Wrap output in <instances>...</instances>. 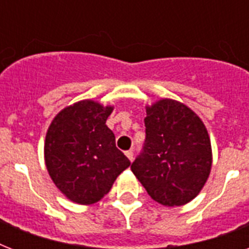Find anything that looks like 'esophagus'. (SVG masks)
Returning a JSON list of instances; mask_svg holds the SVG:
<instances>
[{"label": "esophagus", "mask_w": 249, "mask_h": 249, "mask_svg": "<svg viewBox=\"0 0 249 249\" xmlns=\"http://www.w3.org/2000/svg\"><path fill=\"white\" fill-rule=\"evenodd\" d=\"M125 155H126V158H128V159L132 161V160H133V151H132V150H129V151L125 152Z\"/></svg>", "instance_id": "obj_1"}]
</instances>
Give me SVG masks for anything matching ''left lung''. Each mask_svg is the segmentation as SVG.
Wrapping results in <instances>:
<instances>
[{
    "label": "left lung",
    "mask_w": 249,
    "mask_h": 249,
    "mask_svg": "<svg viewBox=\"0 0 249 249\" xmlns=\"http://www.w3.org/2000/svg\"><path fill=\"white\" fill-rule=\"evenodd\" d=\"M144 126V151L130 169L159 204H187L199 195L212 169L204 123L185 103L161 98L146 105Z\"/></svg>",
    "instance_id": "obj_1"
}]
</instances>
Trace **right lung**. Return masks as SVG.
<instances>
[{
	"mask_svg": "<svg viewBox=\"0 0 249 249\" xmlns=\"http://www.w3.org/2000/svg\"><path fill=\"white\" fill-rule=\"evenodd\" d=\"M112 111L111 105L83 99L60 109L49 125L45 165L56 189L76 204L101 200L130 165L106 125Z\"/></svg>",
	"mask_w": 249,
	"mask_h": 249,
	"instance_id": "add662e5",
	"label": "right lung"
}]
</instances>
